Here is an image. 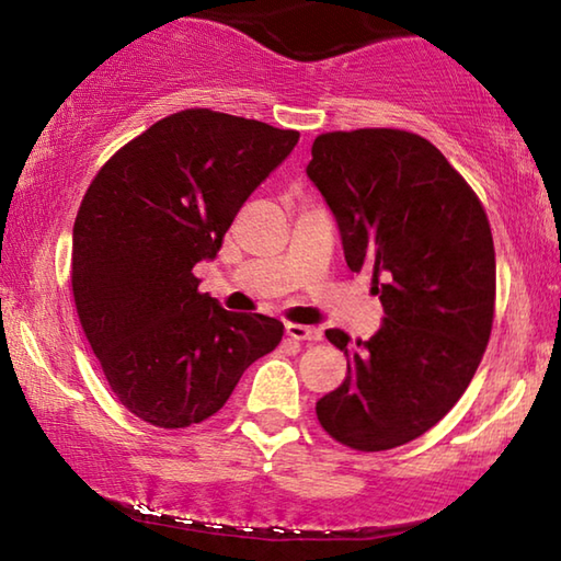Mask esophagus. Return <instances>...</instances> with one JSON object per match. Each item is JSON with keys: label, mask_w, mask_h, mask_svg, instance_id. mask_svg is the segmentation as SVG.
Instances as JSON below:
<instances>
[{"label": "esophagus", "mask_w": 561, "mask_h": 561, "mask_svg": "<svg viewBox=\"0 0 561 561\" xmlns=\"http://www.w3.org/2000/svg\"><path fill=\"white\" fill-rule=\"evenodd\" d=\"M287 336L297 339V341H321V331L317 327L287 324Z\"/></svg>", "instance_id": "obj_1"}]
</instances>
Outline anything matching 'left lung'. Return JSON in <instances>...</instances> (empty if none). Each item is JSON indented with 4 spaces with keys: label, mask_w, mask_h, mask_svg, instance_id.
Instances as JSON below:
<instances>
[{
    "label": "left lung",
    "mask_w": 561,
    "mask_h": 561,
    "mask_svg": "<svg viewBox=\"0 0 561 561\" xmlns=\"http://www.w3.org/2000/svg\"><path fill=\"white\" fill-rule=\"evenodd\" d=\"M351 272L371 274L383 324L329 329L346 378L317 401L331 438L378 453L415 440L470 386L495 317V244L478 195L431 140L398 128L321 133L307 165Z\"/></svg>",
    "instance_id": "obj_1"
}]
</instances>
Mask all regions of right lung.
<instances>
[{
	"label": "right lung",
	"instance_id": "1",
	"mask_svg": "<svg viewBox=\"0 0 561 561\" xmlns=\"http://www.w3.org/2000/svg\"><path fill=\"white\" fill-rule=\"evenodd\" d=\"M297 140L187 108L133 138L89 185L73 222V301L111 391L140 421L203 423L282 341V321L197 291L193 267L217 257L234 215Z\"/></svg>",
	"mask_w": 561,
	"mask_h": 561
}]
</instances>
